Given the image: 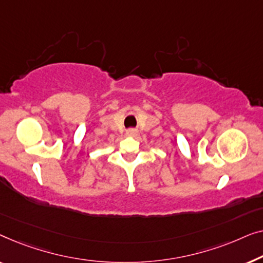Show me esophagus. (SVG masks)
<instances>
[{
  "label": "esophagus",
  "mask_w": 263,
  "mask_h": 263,
  "mask_svg": "<svg viewBox=\"0 0 263 263\" xmlns=\"http://www.w3.org/2000/svg\"><path fill=\"white\" fill-rule=\"evenodd\" d=\"M137 135V130H135V128H130V130L126 131V136L128 137H135Z\"/></svg>",
  "instance_id": "34e87169"
}]
</instances>
